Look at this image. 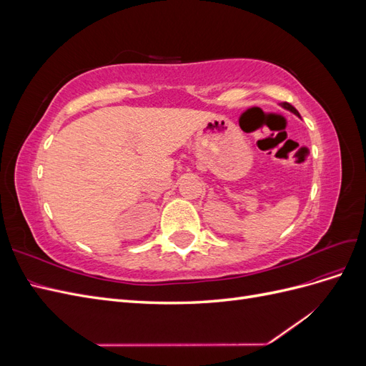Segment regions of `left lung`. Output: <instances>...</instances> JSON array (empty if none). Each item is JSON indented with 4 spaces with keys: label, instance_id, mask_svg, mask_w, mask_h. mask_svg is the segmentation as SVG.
I'll list each match as a JSON object with an SVG mask.
<instances>
[{
    "label": "left lung",
    "instance_id": "8db88e82",
    "mask_svg": "<svg viewBox=\"0 0 366 366\" xmlns=\"http://www.w3.org/2000/svg\"><path fill=\"white\" fill-rule=\"evenodd\" d=\"M281 107H282L284 109H289V112H290V113H293L295 116H297V117H301V114H299V113H297V109H296V108H295L293 105H290L289 102H282V104H281Z\"/></svg>",
    "mask_w": 366,
    "mask_h": 366
}]
</instances>
